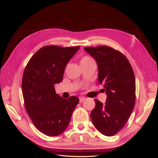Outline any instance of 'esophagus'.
Segmentation results:
<instances>
[{"instance_id":"34e87169","label":"esophagus","mask_w":158,"mask_h":158,"mask_svg":"<svg viewBox=\"0 0 158 158\" xmlns=\"http://www.w3.org/2000/svg\"><path fill=\"white\" fill-rule=\"evenodd\" d=\"M85 99H86L85 97H80L79 98V102H83Z\"/></svg>"}]
</instances>
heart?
<instances>
[{
  "instance_id": "obj_1",
  "label": "heart",
  "mask_w": 158,
  "mask_h": 158,
  "mask_svg": "<svg viewBox=\"0 0 158 158\" xmlns=\"http://www.w3.org/2000/svg\"><path fill=\"white\" fill-rule=\"evenodd\" d=\"M94 62V60L90 58V56H85L82 58L80 60V64L81 65H84V64H89L90 62Z\"/></svg>"
}]
</instances>
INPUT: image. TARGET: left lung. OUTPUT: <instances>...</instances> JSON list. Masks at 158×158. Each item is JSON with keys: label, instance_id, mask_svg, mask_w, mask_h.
Returning a JSON list of instances; mask_svg holds the SVG:
<instances>
[{"label": "left lung", "instance_id": "obj_1", "mask_svg": "<svg viewBox=\"0 0 158 158\" xmlns=\"http://www.w3.org/2000/svg\"><path fill=\"white\" fill-rule=\"evenodd\" d=\"M84 49L97 62L99 83L104 85L107 94L105 104L94 100L91 120L100 133L114 136L123 128L134 109L136 84L133 69L123 54L108 46Z\"/></svg>", "mask_w": 158, "mask_h": 158}]
</instances>
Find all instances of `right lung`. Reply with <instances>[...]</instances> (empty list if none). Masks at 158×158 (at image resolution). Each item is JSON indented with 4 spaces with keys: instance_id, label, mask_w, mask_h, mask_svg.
<instances>
[{
    "instance_id": "add662e5",
    "label": "right lung",
    "mask_w": 158,
    "mask_h": 158,
    "mask_svg": "<svg viewBox=\"0 0 158 158\" xmlns=\"http://www.w3.org/2000/svg\"><path fill=\"white\" fill-rule=\"evenodd\" d=\"M79 48L44 46L25 68L22 83L25 108L35 127L47 136L63 133L79 102L75 96L62 98L54 89V85L62 81L66 65Z\"/></svg>"
}]
</instances>
